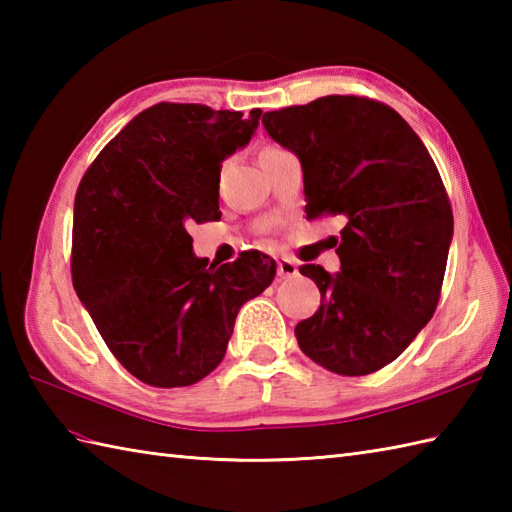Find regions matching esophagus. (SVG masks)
Instances as JSON below:
<instances>
[{
  "label": "esophagus",
  "instance_id": "obj_1",
  "mask_svg": "<svg viewBox=\"0 0 512 512\" xmlns=\"http://www.w3.org/2000/svg\"><path fill=\"white\" fill-rule=\"evenodd\" d=\"M277 273H279V277H295L299 273V266L288 257H279L277 259Z\"/></svg>",
  "mask_w": 512,
  "mask_h": 512
}]
</instances>
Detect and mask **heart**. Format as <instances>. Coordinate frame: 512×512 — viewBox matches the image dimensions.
Here are the masks:
<instances>
[{"instance_id": "obj_1", "label": "heart", "mask_w": 512, "mask_h": 512, "mask_svg": "<svg viewBox=\"0 0 512 512\" xmlns=\"http://www.w3.org/2000/svg\"><path fill=\"white\" fill-rule=\"evenodd\" d=\"M273 149H275V147H266V149L262 151V154H266V151H273Z\"/></svg>"}]
</instances>
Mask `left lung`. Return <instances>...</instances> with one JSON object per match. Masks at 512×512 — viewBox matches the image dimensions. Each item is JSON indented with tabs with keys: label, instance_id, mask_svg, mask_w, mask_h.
<instances>
[{
	"label": "left lung",
	"instance_id": "obj_1",
	"mask_svg": "<svg viewBox=\"0 0 512 512\" xmlns=\"http://www.w3.org/2000/svg\"><path fill=\"white\" fill-rule=\"evenodd\" d=\"M262 123L301 162L308 220L345 222L339 273L299 268L321 292L319 310L295 328L301 352L341 376L378 372L438 306L453 239L440 173L405 118L363 96H323Z\"/></svg>",
	"mask_w": 512,
	"mask_h": 512
}]
</instances>
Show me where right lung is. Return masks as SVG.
<instances>
[{"mask_svg":"<svg viewBox=\"0 0 512 512\" xmlns=\"http://www.w3.org/2000/svg\"><path fill=\"white\" fill-rule=\"evenodd\" d=\"M262 110L158 103L129 121L74 198L72 284L110 352L154 387H187L222 363L239 308L270 286L275 259L193 255L191 222L220 220L222 162Z\"/></svg>","mask_w":512,"mask_h":512,"instance_id":"add662e5","label":"right lung"}]
</instances>
